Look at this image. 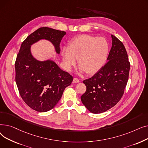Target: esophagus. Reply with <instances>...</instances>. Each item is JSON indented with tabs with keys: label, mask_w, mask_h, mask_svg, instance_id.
<instances>
[{
	"label": "esophagus",
	"mask_w": 148,
	"mask_h": 148,
	"mask_svg": "<svg viewBox=\"0 0 148 148\" xmlns=\"http://www.w3.org/2000/svg\"><path fill=\"white\" fill-rule=\"evenodd\" d=\"M80 81L78 79H77V78H74V80H73V82L74 83H79Z\"/></svg>",
	"instance_id": "esophagus-1"
}]
</instances>
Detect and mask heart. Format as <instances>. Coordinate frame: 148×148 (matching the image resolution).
<instances>
[{
  "instance_id": "1",
  "label": "heart",
  "mask_w": 148,
  "mask_h": 148,
  "mask_svg": "<svg viewBox=\"0 0 148 148\" xmlns=\"http://www.w3.org/2000/svg\"><path fill=\"white\" fill-rule=\"evenodd\" d=\"M108 51L109 44L105 38L83 35L70 41L68 47L62 49V56L67 71H71L78 59L80 71L93 74L104 66Z\"/></svg>"
}]
</instances>
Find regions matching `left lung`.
Returning <instances> with one entry per match:
<instances>
[{
  "instance_id": "left-lung-1",
  "label": "left lung",
  "mask_w": 148,
  "mask_h": 148,
  "mask_svg": "<svg viewBox=\"0 0 148 148\" xmlns=\"http://www.w3.org/2000/svg\"><path fill=\"white\" fill-rule=\"evenodd\" d=\"M112 46L107 62L91 78L83 82L86 90L81 101L92 113H101L114 107L121 99L128 80L130 64L123 43L112 35Z\"/></svg>"
}]
</instances>
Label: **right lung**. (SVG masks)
Here are the masks:
<instances>
[{
    "mask_svg": "<svg viewBox=\"0 0 148 148\" xmlns=\"http://www.w3.org/2000/svg\"><path fill=\"white\" fill-rule=\"evenodd\" d=\"M65 35L64 31L42 27L29 35L21 45L15 63V82L23 101L35 111L45 112L54 108L73 77L51 60L40 61L34 58L31 45L41 40H48L59 54V45Z\"/></svg>",
    "mask_w": 148,
    "mask_h": 148,
    "instance_id": "right-lung-1",
    "label": "right lung"
}]
</instances>
